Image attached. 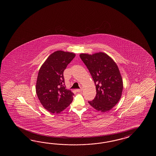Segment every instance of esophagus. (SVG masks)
I'll return each mask as SVG.
<instances>
[{"label": "esophagus", "mask_w": 156, "mask_h": 156, "mask_svg": "<svg viewBox=\"0 0 156 156\" xmlns=\"http://www.w3.org/2000/svg\"><path fill=\"white\" fill-rule=\"evenodd\" d=\"M82 90H83L82 89H78L76 90L77 92H81V91H82Z\"/></svg>", "instance_id": "1"}]
</instances>
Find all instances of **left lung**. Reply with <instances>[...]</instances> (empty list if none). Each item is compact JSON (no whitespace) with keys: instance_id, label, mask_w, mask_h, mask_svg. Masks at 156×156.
<instances>
[{"instance_id":"1","label":"left lung","mask_w":156,"mask_h":156,"mask_svg":"<svg viewBox=\"0 0 156 156\" xmlns=\"http://www.w3.org/2000/svg\"><path fill=\"white\" fill-rule=\"evenodd\" d=\"M80 57L96 86V96L88 101L90 105L102 112L112 109L118 103L123 88V80L116 63L103 52L92 55L82 53Z\"/></svg>"}]
</instances>
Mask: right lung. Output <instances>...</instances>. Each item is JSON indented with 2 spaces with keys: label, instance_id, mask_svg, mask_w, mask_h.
<instances>
[{
  "label": "right lung",
  "instance_id": "add662e5",
  "mask_svg": "<svg viewBox=\"0 0 156 156\" xmlns=\"http://www.w3.org/2000/svg\"><path fill=\"white\" fill-rule=\"evenodd\" d=\"M75 57L71 52L57 51L40 68L36 93L43 107L52 113H60L73 100V94L65 89L63 71Z\"/></svg>",
  "mask_w": 156,
  "mask_h": 156
}]
</instances>
